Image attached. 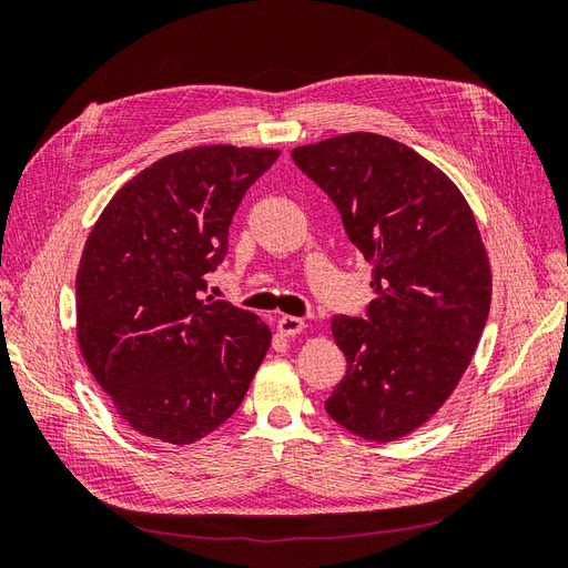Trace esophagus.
<instances>
[{
	"label": "esophagus",
	"mask_w": 568,
	"mask_h": 568,
	"mask_svg": "<svg viewBox=\"0 0 568 568\" xmlns=\"http://www.w3.org/2000/svg\"><path fill=\"white\" fill-rule=\"evenodd\" d=\"M277 329L284 336H296V334H301L305 329V320L294 317V315H284V317L277 320Z\"/></svg>",
	"instance_id": "34e87169"
}]
</instances>
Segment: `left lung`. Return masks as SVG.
Returning <instances> with one entry per match:
<instances>
[{"label": "left lung", "instance_id": "obj_1", "mask_svg": "<svg viewBox=\"0 0 568 568\" xmlns=\"http://www.w3.org/2000/svg\"><path fill=\"white\" fill-rule=\"evenodd\" d=\"M291 159L372 263L367 320H332L348 369L326 412L365 440H398L450 398L484 334L493 274L474 211L440 168L384 134L346 132Z\"/></svg>", "mask_w": 568, "mask_h": 568}]
</instances>
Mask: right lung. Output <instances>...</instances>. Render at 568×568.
<instances>
[{
    "instance_id": "obj_1",
    "label": "right lung",
    "mask_w": 568,
    "mask_h": 568,
    "mask_svg": "<svg viewBox=\"0 0 568 568\" xmlns=\"http://www.w3.org/2000/svg\"><path fill=\"white\" fill-rule=\"evenodd\" d=\"M277 159V149L232 144L170 153L94 222L75 277L78 346L136 434L173 445L209 436L265 359L270 326L201 291L246 189Z\"/></svg>"
}]
</instances>
